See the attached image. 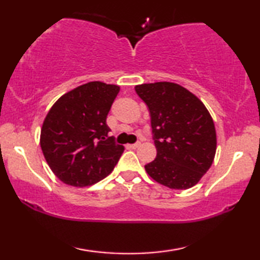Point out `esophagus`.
Segmentation results:
<instances>
[{
    "instance_id": "1",
    "label": "esophagus",
    "mask_w": 260,
    "mask_h": 260,
    "mask_svg": "<svg viewBox=\"0 0 260 260\" xmlns=\"http://www.w3.org/2000/svg\"><path fill=\"white\" fill-rule=\"evenodd\" d=\"M141 146V143L140 142H136V143H133V144H129V148L131 149H136V148H139Z\"/></svg>"
}]
</instances>
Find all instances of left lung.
Returning a JSON list of instances; mask_svg holds the SVG:
<instances>
[{"mask_svg":"<svg viewBox=\"0 0 260 260\" xmlns=\"http://www.w3.org/2000/svg\"><path fill=\"white\" fill-rule=\"evenodd\" d=\"M136 94L148 105L151 116L156 159L147 173L171 189H188L200 181L212 165L217 135L205 105L173 82L144 83Z\"/></svg>","mask_w":260,"mask_h":260,"instance_id":"1","label":"left lung"}]
</instances>
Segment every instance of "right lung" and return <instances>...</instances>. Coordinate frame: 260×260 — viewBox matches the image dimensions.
<instances>
[{"mask_svg": "<svg viewBox=\"0 0 260 260\" xmlns=\"http://www.w3.org/2000/svg\"><path fill=\"white\" fill-rule=\"evenodd\" d=\"M119 87L93 81L61 96L48 112L40 144L60 181L91 186L112 172L124 147L114 142L107 124Z\"/></svg>", "mask_w": 260, "mask_h": 260, "instance_id": "add662e5", "label": "right lung"}]
</instances>
